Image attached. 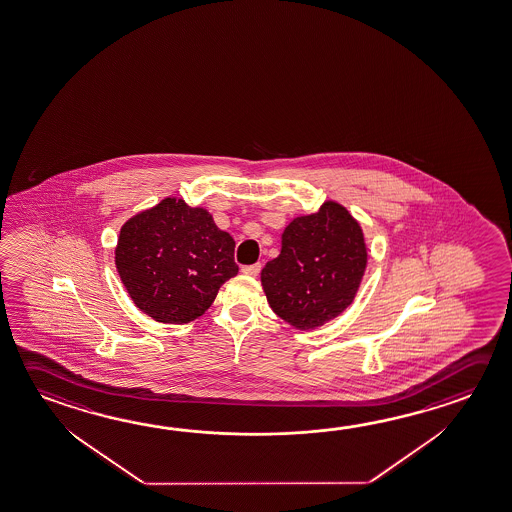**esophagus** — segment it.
<instances>
[{
	"instance_id": "34e87169",
	"label": "esophagus",
	"mask_w": 512,
	"mask_h": 512,
	"mask_svg": "<svg viewBox=\"0 0 512 512\" xmlns=\"http://www.w3.org/2000/svg\"><path fill=\"white\" fill-rule=\"evenodd\" d=\"M243 275H248V277H257L260 273V264H252V266H244Z\"/></svg>"
}]
</instances>
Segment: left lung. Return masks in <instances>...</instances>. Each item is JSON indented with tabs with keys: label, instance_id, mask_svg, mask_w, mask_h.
<instances>
[{
	"label": "left lung",
	"instance_id": "1",
	"mask_svg": "<svg viewBox=\"0 0 512 512\" xmlns=\"http://www.w3.org/2000/svg\"><path fill=\"white\" fill-rule=\"evenodd\" d=\"M365 235L338 201H323L282 234V250L260 273L273 313L298 331H311L343 313L367 269Z\"/></svg>",
	"mask_w": 512,
	"mask_h": 512
}]
</instances>
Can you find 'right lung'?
Instances as JSON below:
<instances>
[{
  "label": "right lung",
  "instance_id": "right-lung-1",
  "mask_svg": "<svg viewBox=\"0 0 512 512\" xmlns=\"http://www.w3.org/2000/svg\"><path fill=\"white\" fill-rule=\"evenodd\" d=\"M234 250V237L217 228L207 208L171 196L122 225L115 266L142 313L160 323H189L237 275Z\"/></svg>",
  "mask_w": 512,
  "mask_h": 512
}]
</instances>
